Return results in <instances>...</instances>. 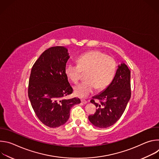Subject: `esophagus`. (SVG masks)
I'll return each instance as SVG.
<instances>
[{"instance_id":"1","label":"esophagus","mask_w":159,"mask_h":159,"mask_svg":"<svg viewBox=\"0 0 159 159\" xmlns=\"http://www.w3.org/2000/svg\"><path fill=\"white\" fill-rule=\"evenodd\" d=\"M81 102H82V103H83V104H86L87 102V101L85 100V99H81Z\"/></svg>"}]
</instances>
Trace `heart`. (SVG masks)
Instances as JSON below:
<instances>
[{"label": "heart", "instance_id": "heart-1", "mask_svg": "<svg viewBox=\"0 0 159 159\" xmlns=\"http://www.w3.org/2000/svg\"><path fill=\"white\" fill-rule=\"evenodd\" d=\"M77 63H66L65 73L72 82L77 84L83 72H87V80L74 89L75 94L80 98L88 96L96 88L99 90L106 89L116 74L115 59L99 51H92L80 55L77 58Z\"/></svg>", "mask_w": 159, "mask_h": 159}]
</instances>
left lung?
<instances>
[{"label":"left lung","instance_id":"obj_1","mask_svg":"<svg viewBox=\"0 0 159 159\" xmlns=\"http://www.w3.org/2000/svg\"><path fill=\"white\" fill-rule=\"evenodd\" d=\"M130 70L126 64L118 66L115 76L104 91L94 97L90 102L96 107L90 122L95 126L105 128L114 125L122 116L131 98ZM95 100H99L96 103Z\"/></svg>","mask_w":159,"mask_h":159}]
</instances>
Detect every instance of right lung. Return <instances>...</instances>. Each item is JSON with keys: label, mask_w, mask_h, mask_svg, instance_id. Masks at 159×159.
<instances>
[{"label": "right lung", "mask_w": 159, "mask_h": 159, "mask_svg": "<svg viewBox=\"0 0 159 159\" xmlns=\"http://www.w3.org/2000/svg\"><path fill=\"white\" fill-rule=\"evenodd\" d=\"M69 58L64 47H51L40 55L31 69L28 97L38 119L50 128L64 125L71 107L80 102L79 98H64L73 93L65 73Z\"/></svg>", "instance_id": "1"}]
</instances>
